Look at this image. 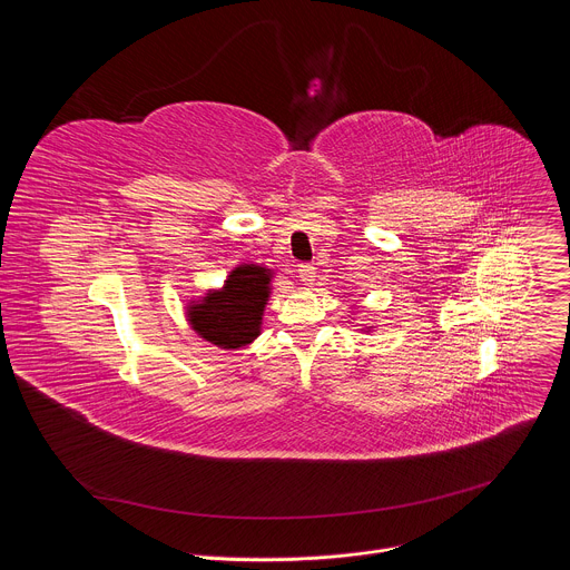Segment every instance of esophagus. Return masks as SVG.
Segmentation results:
<instances>
[{"label":"esophagus","instance_id":"esophagus-1","mask_svg":"<svg viewBox=\"0 0 570 570\" xmlns=\"http://www.w3.org/2000/svg\"><path fill=\"white\" fill-rule=\"evenodd\" d=\"M297 273H299V282H304V284H313L315 282V266L299 264Z\"/></svg>","mask_w":570,"mask_h":570}]
</instances>
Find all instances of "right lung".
I'll use <instances>...</instances> for the list:
<instances>
[{
    "label": "right lung",
    "mask_w": 570,
    "mask_h": 570,
    "mask_svg": "<svg viewBox=\"0 0 570 570\" xmlns=\"http://www.w3.org/2000/svg\"><path fill=\"white\" fill-rule=\"evenodd\" d=\"M273 271L257 264L236 266L223 288L189 302L191 330L220 350L250 345L262 334V315L271 297Z\"/></svg>",
    "instance_id": "obj_1"
}]
</instances>
